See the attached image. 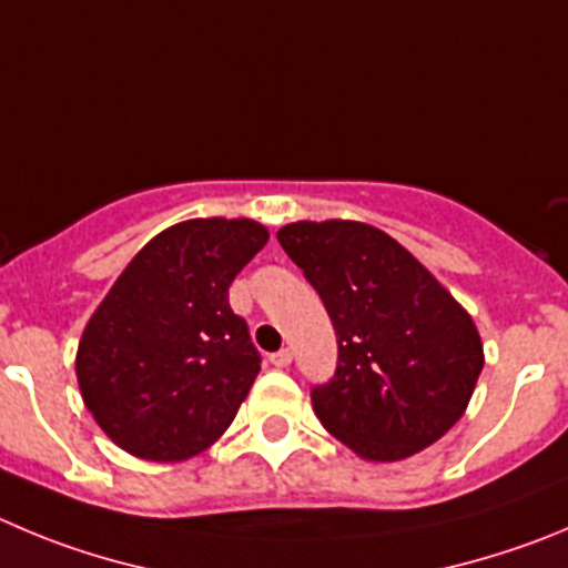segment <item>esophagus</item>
I'll use <instances>...</instances> for the list:
<instances>
[{
  "label": "esophagus",
  "instance_id": "obj_1",
  "mask_svg": "<svg viewBox=\"0 0 568 568\" xmlns=\"http://www.w3.org/2000/svg\"><path fill=\"white\" fill-rule=\"evenodd\" d=\"M291 358H294V356H291V349H277V353H272V356H268V362H272L274 367L283 369V367H288Z\"/></svg>",
  "mask_w": 568,
  "mask_h": 568
}]
</instances>
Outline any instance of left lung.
Returning <instances> with one entry per match:
<instances>
[{
    "label": "left lung",
    "mask_w": 568,
    "mask_h": 568,
    "mask_svg": "<svg viewBox=\"0 0 568 568\" xmlns=\"http://www.w3.org/2000/svg\"><path fill=\"white\" fill-rule=\"evenodd\" d=\"M325 302L336 373L311 389L322 426L373 463L437 443L463 417L485 356L474 320L395 237L358 221L277 232Z\"/></svg>",
    "instance_id": "left-lung-1"
}]
</instances>
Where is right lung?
I'll use <instances>...</instances> for the list:
<instances>
[{"instance_id":"right-lung-1","label":"right lung","mask_w":568,"mask_h":568,"mask_svg":"<svg viewBox=\"0 0 568 568\" xmlns=\"http://www.w3.org/2000/svg\"><path fill=\"white\" fill-rule=\"evenodd\" d=\"M257 221L195 219L159 232L116 277L78 344V384L123 452L179 463L235 420L260 353L230 285L266 246Z\"/></svg>"}]
</instances>
